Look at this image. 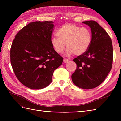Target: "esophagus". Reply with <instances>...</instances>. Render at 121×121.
<instances>
[{
  "instance_id": "34e87169",
  "label": "esophagus",
  "mask_w": 121,
  "mask_h": 121,
  "mask_svg": "<svg viewBox=\"0 0 121 121\" xmlns=\"http://www.w3.org/2000/svg\"><path fill=\"white\" fill-rule=\"evenodd\" d=\"M69 61V60H68V59H63V62H64V63L68 62Z\"/></svg>"
}]
</instances>
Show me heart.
I'll return each mask as SVG.
<instances>
[{
    "label": "heart",
    "mask_w": 121,
    "mask_h": 121,
    "mask_svg": "<svg viewBox=\"0 0 121 121\" xmlns=\"http://www.w3.org/2000/svg\"><path fill=\"white\" fill-rule=\"evenodd\" d=\"M58 37L51 38V44L56 52H63L66 44V55L74 53L76 56L83 55L88 50L92 39L91 33L86 27H81L75 24L66 23L62 25L56 32Z\"/></svg>",
    "instance_id": "heart-1"
}]
</instances>
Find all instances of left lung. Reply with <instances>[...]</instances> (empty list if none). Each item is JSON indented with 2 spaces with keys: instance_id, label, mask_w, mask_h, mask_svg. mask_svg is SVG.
Here are the masks:
<instances>
[{
  "instance_id": "1",
  "label": "left lung",
  "mask_w": 121,
  "mask_h": 121,
  "mask_svg": "<svg viewBox=\"0 0 121 121\" xmlns=\"http://www.w3.org/2000/svg\"><path fill=\"white\" fill-rule=\"evenodd\" d=\"M83 23L91 28V43L85 53L74 59L77 67L71 78L76 86L89 89L101 84L111 71L113 46L110 36L97 22Z\"/></svg>"
}]
</instances>
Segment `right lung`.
I'll return each instance as SVG.
<instances>
[{"instance_id": "add662e5", "label": "right lung", "mask_w": 121, "mask_h": 121, "mask_svg": "<svg viewBox=\"0 0 121 121\" xmlns=\"http://www.w3.org/2000/svg\"><path fill=\"white\" fill-rule=\"evenodd\" d=\"M52 21L31 22L20 30L13 40L10 61L15 76L28 88L40 89L48 86L53 72L63 58L51 44Z\"/></svg>"}]
</instances>
